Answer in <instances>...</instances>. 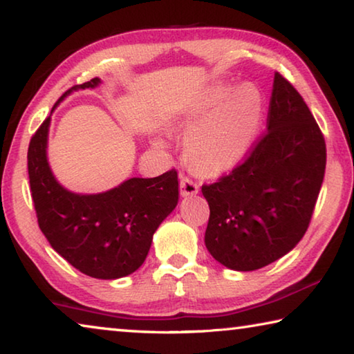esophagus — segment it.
Segmentation results:
<instances>
[{"label":"esophagus","instance_id":"34e87169","mask_svg":"<svg viewBox=\"0 0 354 354\" xmlns=\"http://www.w3.org/2000/svg\"><path fill=\"white\" fill-rule=\"evenodd\" d=\"M198 189H200L198 184H195L187 176L181 175V178H179V190H181V195L183 196L196 195V194H198Z\"/></svg>","mask_w":354,"mask_h":354}]
</instances>
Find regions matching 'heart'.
<instances>
[{"mask_svg": "<svg viewBox=\"0 0 354 354\" xmlns=\"http://www.w3.org/2000/svg\"><path fill=\"white\" fill-rule=\"evenodd\" d=\"M263 100L253 84H217L184 117L185 156L203 175H221L248 154L259 131Z\"/></svg>", "mask_w": 354, "mask_h": 354, "instance_id": "1", "label": "heart"}]
</instances>
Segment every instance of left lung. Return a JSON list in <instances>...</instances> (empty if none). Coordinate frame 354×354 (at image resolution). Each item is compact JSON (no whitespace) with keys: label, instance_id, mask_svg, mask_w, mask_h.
Instances as JSON below:
<instances>
[{"label":"left lung","instance_id":"8db88e82","mask_svg":"<svg viewBox=\"0 0 354 354\" xmlns=\"http://www.w3.org/2000/svg\"><path fill=\"white\" fill-rule=\"evenodd\" d=\"M323 134L295 87L274 73L267 133L245 162L203 185L211 209L205 243L215 261L251 272L297 247L325 176Z\"/></svg>","mask_w":354,"mask_h":354}]
</instances>
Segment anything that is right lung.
I'll return each instance as SVG.
<instances>
[{"instance_id":"1","label":"right lung","mask_w":354,"mask_h":354,"mask_svg":"<svg viewBox=\"0 0 354 354\" xmlns=\"http://www.w3.org/2000/svg\"><path fill=\"white\" fill-rule=\"evenodd\" d=\"M100 84V77H93L73 86L55 107L71 92ZM50 122L48 117L40 124L28 148L29 184L39 227L55 251L87 277H128L145 261L156 230L178 205L176 170L156 178H129L103 194H75L57 183L48 164Z\"/></svg>"}]
</instances>
